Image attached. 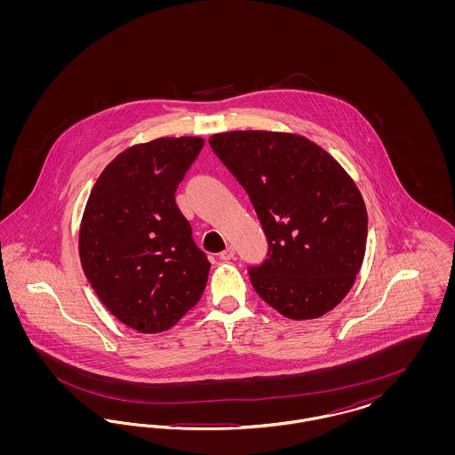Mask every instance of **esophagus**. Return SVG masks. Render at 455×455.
Listing matches in <instances>:
<instances>
[{
    "mask_svg": "<svg viewBox=\"0 0 455 455\" xmlns=\"http://www.w3.org/2000/svg\"><path fill=\"white\" fill-rule=\"evenodd\" d=\"M235 258V249L234 247H227L223 252H220V259L232 260Z\"/></svg>",
    "mask_w": 455,
    "mask_h": 455,
    "instance_id": "34e87169",
    "label": "esophagus"
}]
</instances>
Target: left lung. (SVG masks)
Listing matches in <instances>:
<instances>
[{"instance_id":"obj_1","label":"left lung","mask_w":455,"mask_h":455,"mask_svg":"<svg viewBox=\"0 0 455 455\" xmlns=\"http://www.w3.org/2000/svg\"><path fill=\"white\" fill-rule=\"evenodd\" d=\"M210 147L251 197L267 254L249 266L260 299L303 321L332 310L362 267L368 217L345 169L299 134L230 131Z\"/></svg>"}]
</instances>
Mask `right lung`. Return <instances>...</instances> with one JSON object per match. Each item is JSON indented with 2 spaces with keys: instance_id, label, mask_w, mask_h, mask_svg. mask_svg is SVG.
<instances>
[{
  "instance_id": "right-lung-1",
  "label": "right lung",
  "mask_w": 455,
  "mask_h": 455,
  "mask_svg": "<svg viewBox=\"0 0 455 455\" xmlns=\"http://www.w3.org/2000/svg\"><path fill=\"white\" fill-rule=\"evenodd\" d=\"M204 141L158 138L117 155L97 179L80 228V259L100 302L145 334L171 329L199 302L210 260L175 191Z\"/></svg>"
}]
</instances>
